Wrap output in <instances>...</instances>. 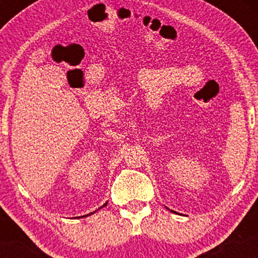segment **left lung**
I'll return each instance as SVG.
<instances>
[{"mask_svg": "<svg viewBox=\"0 0 258 258\" xmlns=\"http://www.w3.org/2000/svg\"><path fill=\"white\" fill-rule=\"evenodd\" d=\"M172 212H173V211H172Z\"/></svg>", "mask_w": 258, "mask_h": 258, "instance_id": "obj_1", "label": "left lung"}]
</instances>
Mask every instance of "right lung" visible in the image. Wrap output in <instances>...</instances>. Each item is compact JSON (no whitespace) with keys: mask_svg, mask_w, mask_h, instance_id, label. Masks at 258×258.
<instances>
[{"mask_svg":"<svg viewBox=\"0 0 258 258\" xmlns=\"http://www.w3.org/2000/svg\"><path fill=\"white\" fill-rule=\"evenodd\" d=\"M106 205H108V203H105V204H104V205H103V206H100V207H99V209H98V210H100V209H103V207H104V206H106ZM98 210H96V211H93V212H91V214H88V215H85V216H81V217H87V216H91V215H93V214H96V212H97V211H98Z\"/></svg>","mask_w":258,"mask_h":258,"instance_id":"1","label":"right lung"}]
</instances>
